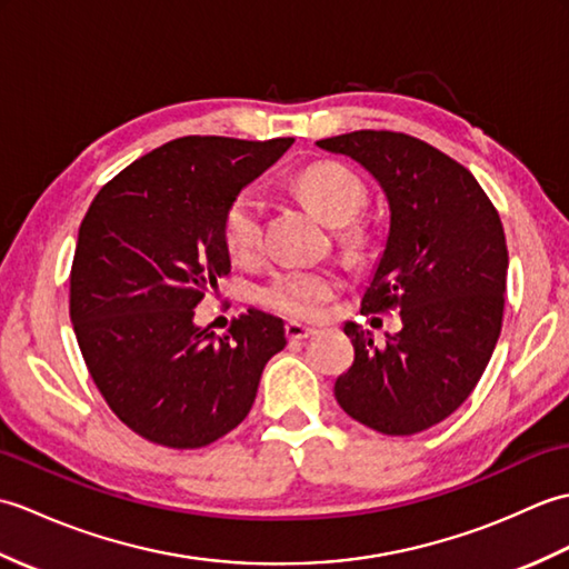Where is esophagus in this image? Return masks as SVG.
<instances>
[{"label":"esophagus","instance_id":"obj_1","mask_svg":"<svg viewBox=\"0 0 569 569\" xmlns=\"http://www.w3.org/2000/svg\"><path fill=\"white\" fill-rule=\"evenodd\" d=\"M310 335H316V328H306L303 322H296V320L286 322V337H288V340H306V337H310Z\"/></svg>","mask_w":569,"mask_h":569}]
</instances>
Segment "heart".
Here are the masks:
<instances>
[{"mask_svg":"<svg viewBox=\"0 0 569 569\" xmlns=\"http://www.w3.org/2000/svg\"><path fill=\"white\" fill-rule=\"evenodd\" d=\"M296 190L325 222L345 227L367 204L365 183L342 163L320 161L308 166L293 180ZM222 237L232 259L249 263L263 247V200L257 190H241L229 202L222 220ZM340 291V278L325 269H283L261 286L259 300L271 310L298 320L318 318L325 303Z\"/></svg>","mask_w":569,"mask_h":569,"instance_id":"obj_1","label":"heart"}]
</instances>
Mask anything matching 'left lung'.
<instances>
[{"label":"left lung","instance_id":"8db88e82","mask_svg":"<svg viewBox=\"0 0 569 569\" xmlns=\"http://www.w3.org/2000/svg\"><path fill=\"white\" fill-rule=\"evenodd\" d=\"M318 147L357 161L389 202V234L365 312L401 310L403 328L377 345L345 322L355 365L335 381L347 416L383 435L428 430L462 406L501 335L503 224L465 166L398 131L361 129Z\"/></svg>","mask_w":569,"mask_h":569}]
</instances>
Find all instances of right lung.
<instances>
[{"label":"right lung","mask_w":569,"mask_h":569,"mask_svg":"<svg viewBox=\"0 0 569 569\" xmlns=\"http://www.w3.org/2000/svg\"><path fill=\"white\" fill-rule=\"evenodd\" d=\"M293 139L183 137L114 176L80 224L70 320L90 377L141 438L196 450L234 430L261 371L286 347L283 320L249 310L227 335L196 308L232 269L222 220L241 188Z\"/></svg>","instance_id":"right-lung-1"}]
</instances>
